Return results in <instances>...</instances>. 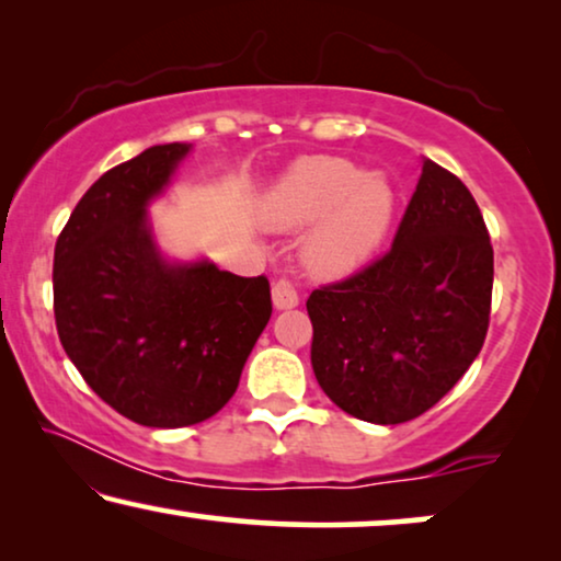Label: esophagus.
Masks as SVG:
<instances>
[{"label": "esophagus", "mask_w": 561, "mask_h": 561, "mask_svg": "<svg viewBox=\"0 0 561 561\" xmlns=\"http://www.w3.org/2000/svg\"><path fill=\"white\" fill-rule=\"evenodd\" d=\"M273 306L280 311L298 306V290L294 288V283H288V280L273 283Z\"/></svg>", "instance_id": "1"}]
</instances>
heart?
<instances>
[{
	"label": "heart",
	"instance_id": "b5f03b06",
	"mask_svg": "<svg viewBox=\"0 0 561 561\" xmlns=\"http://www.w3.org/2000/svg\"><path fill=\"white\" fill-rule=\"evenodd\" d=\"M396 194L382 175L344 158H304L275 183L263 206L267 227L296 232L322 219L304 242V260L321 278L355 273L386 240Z\"/></svg>",
	"mask_w": 561,
	"mask_h": 561
}]
</instances>
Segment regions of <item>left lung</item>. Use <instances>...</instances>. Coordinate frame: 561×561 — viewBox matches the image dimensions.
Masks as SVG:
<instances>
[{"label": "left lung", "mask_w": 561, "mask_h": 561, "mask_svg": "<svg viewBox=\"0 0 561 561\" xmlns=\"http://www.w3.org/2000/svg\"><path fill=\"white\" fill-rule=\"evenodd\" d=\"M493 298V244L455 173L424 158L393 248L313 290L311 365L350 416L403 424L439 403L480 355Z\"/></svg>", "instance_id": "obj_1"}]
</instances>
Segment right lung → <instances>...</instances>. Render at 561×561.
<instances>
[{"mask_svg":"<svg viewBox=\"0 0 561 561\" xmlns=\"http://www.w3.org/2000/svg\"><path fill=\"white\" fill-rule=\"evenodd\" d=\"M191 145H152L106 171L68 219L53 257V311L66 355L89 388L156 428L214 416L240 386L273 313L265 275L209 260L168 263L148 219Z\"/></svg>","mask_w":561,"mask_h":561,"instance_id":"right-lung-1","label":"right lung"}]
</instances>
